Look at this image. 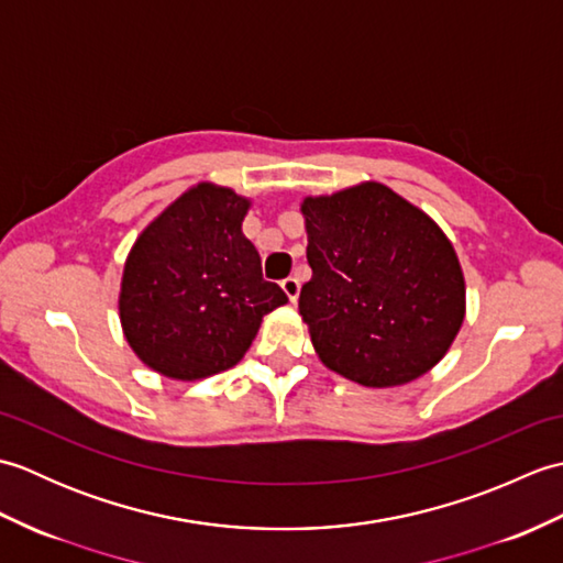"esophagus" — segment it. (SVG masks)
I'll use <instances>...</instances> for the list:
<instances>
[{
  "label": "esophagus",
  "instance_id": "1",
  "mask_svg": "<svg viewBox=\"0 0 563 563\" xmlns=\"http://www.w3.org/2000/svg\"><path fill=\"white\" fill-rule=\"evenodd\" d=\"M280 288H283L285 295H288V300L295 305L297 297H300V280H297V278H285L280 283Z\"/></svg>",
  "mask_w": 563,
  "mask_h": 563
}]
</instances>
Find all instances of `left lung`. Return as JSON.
Returning a JSON list of instances; mask_svg holds the SVG:
<instances>
[{
	"mask_svg": "<svg viewBox=\"0 0 563 563\" xmlns=\"http://www.w3.org/2000/svg\"><path fill=\"white\" fill-rule=\"evenodd\" d=\"M307 261L300 314L331 373L401 387L457 339L466 285L448 234L397 190L361 181L302 200Z\"/></svg>",
	"mask_w": 563,
	"mask_h": 563,
	"instance_id": "8db88e82",
	"label": "left lung"
}]
</instances>
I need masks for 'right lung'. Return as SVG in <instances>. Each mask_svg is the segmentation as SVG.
<instances>
[{
	"label": "right lung",
	"instance_id": "right-lung-1",
	"mask_svg": "<svg viewBox=\"0 0 563 563\" xmlns=\"http://www.w3.org/2000/svg\"><path fill=\"white\" fill-rule=\"evenodd\" d=\"M251 198L200 181L166 206L128 251L118 317L154 373L206 379L242 361L261 321L288 297L263 280L242 232Z\"/></svg>",
	"mask_w": 563,
	"mask_h": 563
}]
</instances>
